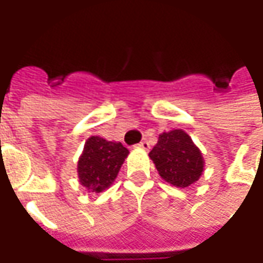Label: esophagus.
<instances>
[{
	"mask_svg": "<svg viewBox=\"0 0 263 263\" xmlns=\"http://www.w3.org/2000/svg\"><path fill=\"white\" fill-rule=\"evenodd\" d=\"M137 148H141V149H145V151H149V149H151V143H149L148 141H142V142L138 143Z\"/></svg>",
	"mask_w": 263,
	"mask_h": 263,
	"instance_id": "esophagus-1",
	"label": "esophagus"
}]
</instances>
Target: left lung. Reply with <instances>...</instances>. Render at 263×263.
Segmentation results:
<instances>
[{"label":"left lung","mask_w":263,"mask_h":263,"mask_svg":"<svg viewBox=\"0 0 263 263\" xmlns=\"http://www.w3.org/2000/svg\"><path fill=\"white\" fill-rule=\"evenodd\" d=\"M149 158L154 160L159 176L175 187H189L203 175V154L183 129L160 134Z\"/></svg>","instance_id":"left-lung-1"}]
</instances>
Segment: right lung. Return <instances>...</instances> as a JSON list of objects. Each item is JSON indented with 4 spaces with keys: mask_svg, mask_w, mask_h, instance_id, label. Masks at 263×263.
I'll use <instances>...</instances> for the list:
<instances>
[{
    "mask_svg": "<svg viewBox=\"0 0 263 263\" xmlns=\"http://www.w3.org/2000/svg\"><path fill=\"white\" fill-rule=\"evenodd\" d=\"M129 151L121 142L90 137L77 162L79 182L90 193H101L114 183Z\"/></svg>",
    "mask_w": 263,
    "mask_h": 263,
    "instance_id": "add662e5",
    "label": "right lung"
}]
</instances>
